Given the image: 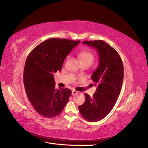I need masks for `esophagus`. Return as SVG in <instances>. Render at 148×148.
Wrapping results in <instances>:
<instances>
[{"label": "esophagus", "instance_id": "34e87169", "mask_svg": "<svg viewBox=\"0 0 148 148\" xmlns=\"http://www.w3.org/2000/svg\"><path fill=\"white\" fill-rule=\"evenodd\" d=\"M78 92V91L75 90H72V96H75V95L77 94Z\"/></svg>", "mask_w": 148, "mask_h": 148}]
</instances>
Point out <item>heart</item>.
<instances>
[{
	"mask_svg": "<svg viewBox=\"0 0 148 148\" xmlns=\"http://www.w3.org/2000/svg\"><path fill=\"white\" fill-rule=\"evenodd\" d=\"M80 58L81 60V61H90L91 63H92L94 61V56L91 53L90 51H82L80 52L79 54Z\"/></svg>",
	"mask_w": 148,
	"mask_h": 148,
	"instance_id": "b5f03b06",
	"label": "heart"
}]
</instances>
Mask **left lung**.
Returning a JSON list of instances; mask_svg holds the SVG:
<instances>
[{
  "label": "left lung",
  "instance_id": "left-lung-1",
  "mask_svg": "<svg viewBox=\"0 0 148 148\" xmlns=\"http://www.w3.org/2000/svg\"><path fill=\"white\" fill-rule=\"evenodd\" d=\"M82 44L96 49L99 57V66L91 76L96 92L92 97L85 93L84 103L78 106L82 116L94 122L103 119L115 104L122 86L123 65L115 49L103 40H86Z\"/></svg>",
  "mask_w": 148,
  "mask_h": 148
}]
</instances>
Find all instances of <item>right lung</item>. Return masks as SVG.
Wrapping results in <instances>:
<instances>
[{
    "instance_id": "add662e5",
    "label": "right lung",
    "mask_w": 148,
    "mask_h": 148,
    "mask_svg": "<svg viewBox=\"0 0 148 148\" xmlns=\"http://www.w3.org/2000/svg\"><path fill=\"white\" fill-rule=\"evenodd\" d=\"M65 38H49L36 46L25 62L23 83L29 101L41 116H58L68 103L71 91L55 87L53 73L61 71L72 49L79 44Z\"/></svg>"
}]
</instances>
